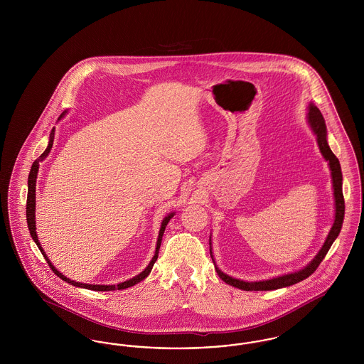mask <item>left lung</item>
<instances>
[{"label":"left lung","mask_w":364,"mask_h":364,"mask_svg":"<svg viewBox=\"0 0 364 364\" xmlns=\"http://www.w3.org/2000/svg\"><path fill=\"white\" fill-rule=\"evenodd\" d=\"M307 120L311 127L312 132L316 135V141L319 146V150L322 153L323 158L329 162L330 172H331V181H333V190H334V206H336V217H334V224L330 229L329 235L326 237V240L323 242L322 248L319 250V252L316 254V257L301 270L289 273L285 276H279V277L272 278V279H263V281H255V282H247L242 279H236V278L230 277L225 273H223L215 262V270L218 273L220 278L223 281H225L226 284L239 288L242 291H274L284 287H289L297 284L307 277H310L312 273L318 269V266L321 264V262L326 257L328 251L331 247L333 242L337 239L343 221H344V211H346V203H344V195H343V173H341V166H340V161L338 158L333 154V151L330 150L329 144H328V131H326V124L323 120L322 113L319 112V109L315 105L310 104L309 106V113H307ZM210 255L213 258L211 250H210Z\"/></svg>","instance_id":"8db88e82"}]
</instances>
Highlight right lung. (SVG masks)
Returning <instances> with one entry per match:
<instances>
[{
    "instance_id": "add662e5",
    "label": "right lung",
    "mask_w": 364,
    "mask_h": 364,
    "mask_svg": "<svg viewBox=\"0 0 364 364\" xmlns=\"http://www.w3.org/2000/svg\"><path fill=\"white\" fill-rule=\"evenodd\" d=\"M64 114H65V112L60 116V119H61ZM60 119H58V120H60ZM53 139H54V128H53L52 132H50V139H49V144H48L46 150L41 154V156H38V158L35 159L34 164H33V166H31L30 174H28V193H27V211H26V214H27V225H28V229H30V235H31V237L34 239V242H36V245H38V248L41 250V252H42V255L45 257V259L48 260V263H49V266H50L53 273H54L57 277L64 279L65 282H68V284L73 285V287L86 288V289H90V291H97V292H100V291H116V289H125V288L134 287L135 284H138V282H140L141 279H144V278L147 277V276L150 274V272H151V269H153V266H154V263H156V258H158V251H159V247H161V242H162V236H164L165 228L168 225V223L171 221V218L173 217L174 213L168 214V215L164 218V221H162V224H161V229H159L158 240H156V254H154V257H153L151 262L149 263V266H147V267H146L140 274H138L136 277L131 278V279H127V281L120 282V284H117V285H92V284H82V282H76V281H72L70 278L63 276V273H60V272L53 266L52 262L48 259V257H46V254H45V251H43V248L41 247V242L38 240L36 230H35V229H36V228H35V186H36V174H38V169H39V162H41V161H43V159L48 156V154L50 153V150H52Z\"/></svg>"
}]
</instances>
